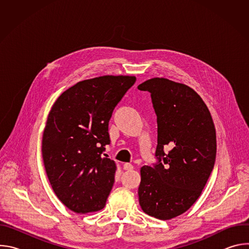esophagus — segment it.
I'll return each mask as SVG.
<instances>
[{"mask_svg":"<svg viewBox=\"0 0 249 249\" xmlns=\"http://www.w3.org/2000/svg\"><path fill=\"white\" fill-rule=\"evenodd\" d=\"M123 168H124L125 170H132V169L134 168V166H133L131 163L126 162V163H124V165H123Z\"/></svg>","mask_w":249,"mask_h":249,"instance_id":"34e87169","label":"esophagus"}]
</instances>
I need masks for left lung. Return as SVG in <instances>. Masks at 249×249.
<instances>
[{
	"label": "left lung",
	"mask_w": 249,
	"mask_h": 249,
	"mask_svg": "<svg viewBox=\"0 0 249 249\" xmlns=\"http://www.w3.org/2000/svg\"><path fill=\"white\" fill-rule=\"evenodd\" d=\"M138 89L151 92L159 160L154 167H141L139 203L147 215L170 220L200 197L215 164L216 129L207 105L190 87L154 78Z\"/></svg>",
	"instance_id": "left-lung-1"
}]
</instances>
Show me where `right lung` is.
Returning <instances> with one entry per match:
<instances>
[{"instance_id": "right-lung-1", "label": "right lung", "mask_w": 249, "mask_h": 249, "mask_svg": "<svg viewBox=\"0 0 249 249\" xmlns=\"http://www.w3.org/2000/svg\"><path fill=\"white\" fill-rule=\"evenodd\" d=\"M134 76H102L65 90L48 114L42 158L51 187L71 211L87 214L104 208L117 169L102 154L110 144L108 122Z\"/></svg>"}]
</instances>
